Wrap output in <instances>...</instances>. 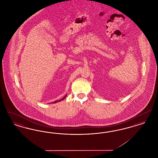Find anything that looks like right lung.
I'll return each instance as SVG.
<instances>
[{
    "label": "right lung",
    "instance_id": "obj_1",
    "mask_svg": "<svg viewBox=\"0 0 158 158\" xmlns=\"http://www.w3.org/2000/svg\"><path fill=\"white\" fill-rule=\"evenodd\" d=\"M66 95L63 98H62L61 99H60V100H59V101H54V102H53L52 103H56V102H59V101H62V100H63L64 98H66Z\"/></svg>",
    "mask_w": 158,
    "mask_h": 158
}]
</instances>
